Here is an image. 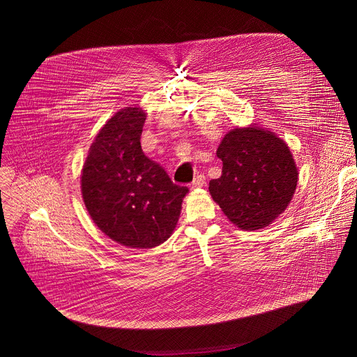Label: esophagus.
Returning a JSON list of instances; mask_svg holds the SVG:
<instances>
[{"label":"esophagus","mask_w":357,"mask_h":357,"mask_svg":"<svg viewBox=\"0 0 357 357\" xmlns=\"http://www.w3.org/2000/svg\"><path fill=\"white\" fill-rule=\"evenodd\" d=\"M205 185V176L204 174H198L194 181L191 183V187L192 188H199V187H204Z\"/></svg>","instance_id":"obj_1"}]
</instances>
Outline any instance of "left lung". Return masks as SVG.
Instances as JSON below:
<instances>
[{"label": "left lung", "mask_w": 357, "mask_h": 357, "mask_svg": "<svg viewBox=\"0 0 357 357\" xmlns=\"http://www.w3.org/2000/svg\"><path fill=\"white\" fill-rule=\"evenodd\" d=\"M216 155L223 162L222 176L209 181V192L237 227L262 229L287 208L298 173L283 139L257 124L234 128Z\"/></svg>", "instance_id": "left-lung-1"}]
</instances>
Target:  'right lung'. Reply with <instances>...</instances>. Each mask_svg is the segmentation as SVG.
I'll return each mask as SVG.
<instances>
[{
	"label": "right lung",
	"instance_id": "1",
	"mask_svg": "<svg viewBox=\"0 0 357 357\" xmlns=\"http://www.w3.org/2000/svg\"><path fill=\"white\" fill-rule=\"evenodd\" d=\"M139 107L117 112L96 135L85 160L81 190L95 225L131 248H152L173 233L187 187L145 156Z\"/></svg>",
	"mask_w": 357,
	"mask_h": 357
}]
</instances>
